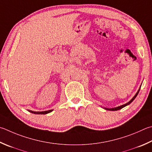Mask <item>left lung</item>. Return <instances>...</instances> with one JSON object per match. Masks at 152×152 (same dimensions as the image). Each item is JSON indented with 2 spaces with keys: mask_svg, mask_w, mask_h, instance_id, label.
Instances as JSON below:
<instances>
[{
  "mask_svg": "<svg viewBox=\"0 0 152 152\" xmlns=\"http://www.w3.org/2000/svg\"><path fill=\"white\" fill-rule=\"evenodd\" d=\"M140 88L139 89V90L137 91V92L136 94V95H135L134 96V98L132 99V100L129 102H128V103H126V104H124V105H122V106H118V107H114V108H105L106 110H111V111H115V110H120V109H122V108H123L124 107H125V106H128V105H129V104H130L132 102H133L134 101V100L135 98H136V97L137 96V95L138 94V93H139V92H140Z\"/></svg>",
  "mask_w": 152,
  "mask_h": 152,
  "instance_id": "left-lung-1",
  "label": "left lung"
}]
</instances>
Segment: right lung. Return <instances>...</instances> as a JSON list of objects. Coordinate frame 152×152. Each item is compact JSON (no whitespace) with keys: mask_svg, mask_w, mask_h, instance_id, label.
<instances>
[{"mask_svg":"<svg viewBox=\"0 0 152 152\" xmlns=\"http://www.w3.org/2000/svg\"><path fill=\"white\" fill-rule=\"evenodd\" d=\"M29 112H31L32 114H46L48 113L51 112L52 111V110H48V111H44V112H34L32 111V110H28Z\"/></svg>","mask_w":152,"mask_h":152,"instance_id":"right-lung-1","label":"right lung"}]
</instances>
